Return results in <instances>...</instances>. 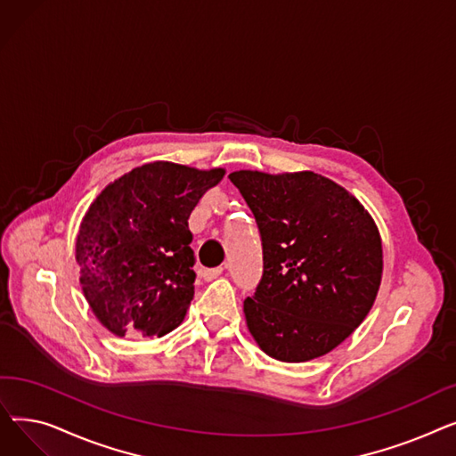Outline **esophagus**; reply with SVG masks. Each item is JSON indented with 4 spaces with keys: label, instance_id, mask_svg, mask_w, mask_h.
<instances>
[{
    "label": "esophagus",
    "instance_id": "esophagus-1",
    "mask_svg": "<svg viewBox=\"0 0 456 456\" xmlns=\"http://www.w3.org/2000/svg\"><path fill=\"white\" fill-rule=\"evenodd\" d=\"M222 273H224V268H212V270H203L201 277H203L205 281H212V279H216V277H220Z\"/></svg>",
    "mask_w": 456,
    "mask_h": 456
}]
</instances>
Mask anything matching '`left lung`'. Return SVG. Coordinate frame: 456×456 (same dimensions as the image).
I'll return each instance as SVG.
<instances>
[{
    "label": "left lung",
    "instance_id": "obj_1",
    "mask_svg": "<svg viewBox=\"0 0 456 456\" xmlns=\"http://www.w3.org/2000/svg\"><path fill=\"white\" fill-rule=\"evenodd\" d=\"M251 208L265 273L244 301L258 347L281 362H306L340 346L371 310L382 242L353 194L314 172L229 174Z\"/></svg>",
    "mask_w": 456,
    "mask_h": 456
}]
</instances>
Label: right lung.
<instances>
[{"mask_svg":"<svg viewBox=\"0 0 456 456\" xmlns=\"http://www.w3.org/2000/svg\"><path fill=\"white\" fill-rule=\"evenodd\" d=\"M225 175L157 160L107 184L85 212L76 260L94 316L116 337H164L194 299L190 212Z\"/></svg>","mask_w":456,"mask_h":456,"instance_id":"1","label":"right lung"}]
</instances>
